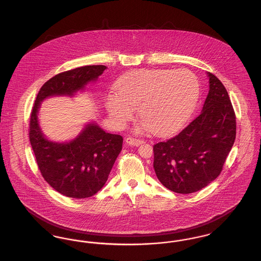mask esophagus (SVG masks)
<instances>
[{"mask_svg":"<svg viewBox=\"0 0 261 261\" xmlns=\"http://www.w3.org/2000/svg\"><path fill=\"white\" fill-rule=\"evenodd\" d=\"M125 142L128 144V145H131V146H140L141 144L144 143V140L142 139H136V138H132V137H128L125 139Z\"/></svg>","mask_w":261,"mask_h":261,"instance_id":"34e87169","label":"esophagus"}]
</instances>
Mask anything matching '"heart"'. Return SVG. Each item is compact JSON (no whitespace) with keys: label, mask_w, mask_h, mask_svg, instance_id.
I'll list each match as a JSON object with an SVG mask.
<instances>
[{"label":"heart","mask_w":261,"mask_h":261,"mask_svg":"<svg viewBox=\"0 0 261 261\" xmlns=\"http://www.w3.org/2000/svg\"><path fill=\"white\" fill-rule=\"evenodd\" d=\"M115 92L106 99L113 124L121 127L135 108L144 127L158 135H169L185 124L199 99L197 76L187 69H139L122 76Z\"/></svg>","instance_id":"b5f03b06"}]
</instances>
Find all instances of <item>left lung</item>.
Listing matches in <instances>:
<instances>
[{
	"label": "left lung",
	"mask_w": 261,
	"mask_h": 261,
	"mask_svg": "<svg viewBox=\"0 0 261 261\" xmlns=\"http://www.w3.org/2000/svg\"><path fill=\"white\" fill-rule=\"evenodd\" d=\"M202 111L178 135L153 146V168L162 185L178 194L207 186L221 173L236 139V115L222 82L211 72Z\"/></svg>",
	"instance_id": "obj_1"
}]
</instances>
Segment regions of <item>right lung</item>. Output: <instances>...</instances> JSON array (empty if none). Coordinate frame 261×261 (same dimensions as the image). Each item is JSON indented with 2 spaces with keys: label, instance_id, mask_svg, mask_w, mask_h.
<instances>
[{
  "label": "right lung",
  "instance_id": "1",
  "mask_svg": "<svg viewBox=\"0 0 261 261\" xmlns=\"http://www.w3.org/2000/svg\"><path fill=\"white\" fill-rule=\"evenodd\" d=\"M106 68L86 65L54 76L40 89L31 112L29 140L40 172L51 188L68 198L85 199L99 192L122 149L123 138L90 123L68 143L51 142L39 127L40 105L53 96H73L96 81Z\"/></svg>",
  "mask_w": 261,
  "mask_h": 261
}]
</instances>
